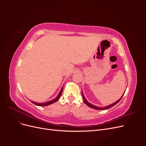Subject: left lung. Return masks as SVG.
Here are the masks:
<instances>
[{
    "label": "left lung",
    "mask_w": 146,
    "mask_h": 146,
    "mask_svg": "<svg viewBox=\"0 0 146 146\" xmlns=\"http://www.w3.org/2000/svg\"><path fill=\"white\" fill-rule=\"evenodd\" d=\"M124 93H125V92H124ZM82 97H83V102H84V103H85L86 105H87L88 106V107H90V108H94V109H96V110H106V109H108V108H111L112 107H113V106H114V105H115L116 104H117L120 101V100L122 99V98L123 97V94H123V96H122L121 97V99H119L117 101H116V102L113 103V104H111V105H110L107 106V107H102V108H101V107H96V106L93 105H92L91 104H90V103L88 102L86 100V99H85V96H84L82 91Z\"/></svg>",
    "instance_id": "8db88e82"
}]
</instances>
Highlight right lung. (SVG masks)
I'll list each match as a JSON object with an SVG mask.
<instances>
[{"label": "right lung", "instance_id": "obj_1", "mask_svg": "<svg viewBox=\"0 0 146 146\" xmlns=\"http://www.w3.org/2000/svg\"><path fill=\"white\" fill-rule=\"evenodd\" d=\"M63 87H62V88H61V91H60L58 95L57 96L56 98L55 99H54V100H50V101L46 102H44V103H41V104L37 103V102H35L32 101V103L34 104L35 105H38V106H47V105H50V104H53V103H55V102H56V101H58V100H59V99L60 98L61 95V94H62V92H63Z\"/></svg>", "mask_w": 146, "mask_h": 146}]
</instances>
